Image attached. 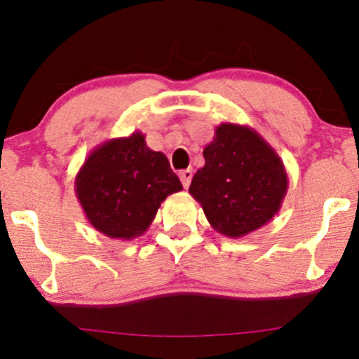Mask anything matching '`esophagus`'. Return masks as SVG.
Here are the masks:
<instances>
[{
	"label": "esophagus",
	"mask_w": 359,
	"mask_h": 359,
	"mask_svg": "<svg viewBox=\"0 0 359 359\" xmlns=\"http://www.w3.org/2000/svg\"><path fill=\"white\" fill-rule=\"evenodd\" d=\"M179 177H180V182H182L184 187L187 189L189 184H191V180H192V170H191V168H187V170H182L179 174Z\"/></svg>",
	"instance_id": "obj_1"
}]
</instances>
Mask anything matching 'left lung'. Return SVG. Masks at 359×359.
<instances>
[{
	"mask_svg": "<svg viewBox=\"0 0 359 359\" xmlns=\"http://www.w3.org/2000/svg\"><path fill=\"white\" fill-rule=\"evenodd\" d=\"M204 167L192 177L189 194L209 224L228 238H243L277 216L288 175L277 151L248 125L221 123L204 147Z\"/></svg>",
	"mask_w": 359,
	"mask_h": 359,
	"instance_id": "1",
	"label": "left lung"
}]
</instances>
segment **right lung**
<instances>
[{"mask_svg":"<svg viewBox=\"0 0 359 359\" xmlns=\"http://www.w3.org/2000/svg\"><path fill=\"white\" fill-rule=\"evenodd\" d=\"M74 187L89 224L121 241L145 234L167 196L182 191L167 156L148 148L142 131L94 148Z\"/></svg>","mask_w":359,"mask_h":359,"instance_id":"obj_1","label":"right lung"}]
</instances>
